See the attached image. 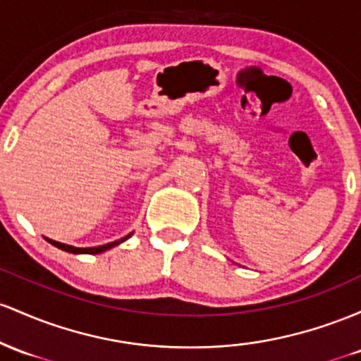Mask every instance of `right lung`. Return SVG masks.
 Segmentation results:
<instances>
[{
  "label": "right lung",
  "instance_id": "1",
  "mask_svg": "<svg viewBox=\"0 0 361 361\" xmlns=\"http://www.w3.org/2000/svg\"><path fill=\"white\" fill-rule=\"evenodd\" d=\"M129 237H131V233L126 235V237L119 238V240H114V242H111V244H104V245H97V247H75V245L61 244V242L51 240V238H47V237H44V238H46V240L49 242V244H52V245H54V247H58V249H61V250H66V252H71V254H100V252H105V250L112 249V247L119 245L121 242L128 240Z\"/></svg>",
  "mask_w": 361,
  "mask_h": 361
}]
</instances>
